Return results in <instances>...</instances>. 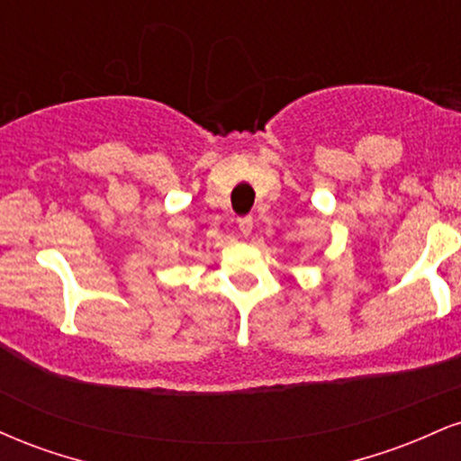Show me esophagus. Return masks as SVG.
Instances as JSON below:
<instances>
[{
  "mask_svg": "<svg viewBox=\"0 0 461 461\" xmlns=\"http://www.w3.org/2000/svg\"><path fill=\"white\" fill-rule=\"evenodd\" d=\"M238 230H240L242 236H251V231H253L251 216H242V219H238Z\"/></svg>",
  "mask_w": 461,
  "mask_h": 461,
  "instance_id": "34e87169",
  "label": "esophagus"
}]
</instances>
